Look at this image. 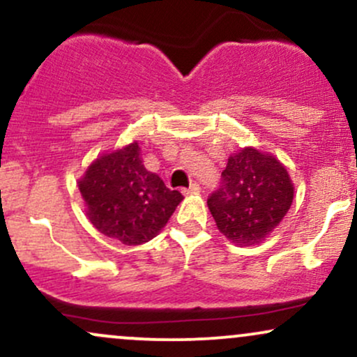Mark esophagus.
Listing matches in <instances>:
<instances>
[{"instance_id": "34e87169", "label": "esophagus", "mask_w": 357, "mask_h": 357, "mask_svg": "<svg viewBox=\"0 0 357 357\" xmlns=\"http://www.w3.org/2000/svg\"><path fill=\"white\" fill-rule=\"evenodd\" d=\"M199 190H202V186H199L198 183H192L190 188L183 190V192H184V195H196V192H199Z\"/></svg>"}]
</instances>
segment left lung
Segmentation results:
<instances>
[{
  "mask_svg": "<svg viewBox=\"0 0 357 357\" xmlns=\"http://www.w3.org/2000/svg\"><path fill=\"white\" fill-rule=\"evenodd\" d=\"M294 199V184L278 159L245 147L230 155L221 183L208 196L218 230L238 245L260 243L278 227Z\"/></svg>",
  "mask_w": 357,
  "mask_h": 357,
  "instance_id": "8db88e82",
  "label": "left lung"
}]
</instances>
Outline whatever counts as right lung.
I'll return each instance as SVG.
<instances>
[{"mask_svg":"<svg viewBox=\"0 0 357 357\" xmlns=\"http://www.w3.org/2000/svg\"><path fill=\"white\" fill-rule=\"evenodd\" d=\"M90 223L124 245L153 240L183 195L144 167L137 142L100 155L79 181Z\"/></svg>","mask_w":357,"mask_h":357,"instance_id":"obj_1","label":"right lung"}]
</instances>
